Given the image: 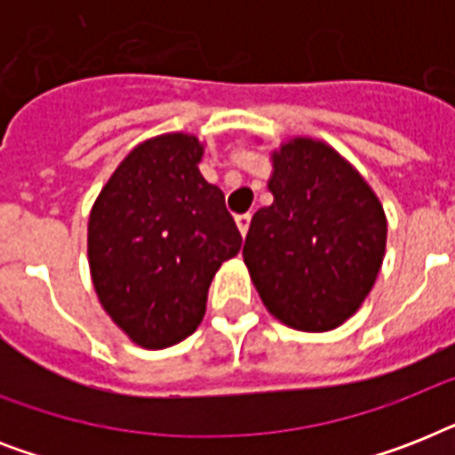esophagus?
Returning a JSON list of instances; mask_svg holds the SVG:
<instances>
[{"label":"esophagus","mask_w":455,"mask_h":455,"mask_svg":"<svg viewBox=\"0 0 455 455\" xmlns=\"http://www.w3.org/2000/svg\"><path fill=\"white\" fill-rule=\"evenodd\" d=\"M250 220H252V214L245 212V214H238L235 217V224H238V231H241L243 235L248 234V228H250Z\"/></svg>","instance_id":"1"}]
</instances>
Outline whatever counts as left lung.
Instances as JSON below:
<instances>
[{
    "label": "left lung",
    "instance_id": "left-lung-1",
    "mask_svg": "<svg viewBox=\"0 0 455 455\" xmlns=\"http://www.w3.org/2000/svg\"><path fill=\"white\" fill-rule=\"evenodd\" d=\"M274 203L243 245L267 309L298 331L345 323L380 271L387 221L380 200L331 146L295 139L274 153Z\"/></svg>",
    "mask_w": 455,
    "mask_h": 455
}]
</instances>
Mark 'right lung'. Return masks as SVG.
<instances>
[{
	"mask_svg": "<svg viewBox=\"0 0 455 455\" xmlns=\"http://www.w3.org/2000/svg\"><path fill=\"white\" fill-rule=\"evenodd\" d=\"M203 146L164 134L137 146L89 217V267L108 316L146 349L188 338L214 271L241 250L224 193L198 170Z\"/></svg>",
	"mask_w": 455,
	"mask_h": 455,
	"instance_id": "obj_1",
	"label": "right lung"
}]
</instances>
